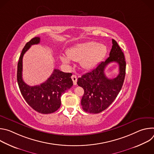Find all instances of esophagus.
<instances>
[{
	"label": "esophagus",
	"mask_w": 154,
	"mask_h": 154,
	"mask_svg": "<svg viewBox=\"0 0 154 154\" xmlns=\"http://www.w3.org/2000/svg\"><path fill=\"white\" fill-rule=\"evenodd\" d=\"M71 78H72V81H73L74 85H77V76H76L75 75H74V74H73V75H72Z\"/></svg>",
	"instance_id": "esophagus-1"
}]
</instances>
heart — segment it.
Wrapping results in <instances>:
<instances>
[{"label": "heart", "instance_id": "heart-1", "mask_svg": "<svg viewBox=\"0 0 154 154\" xmlns=\"http://www.w3.org/2000/svg\"><path fill=\"white\" fill-rule=\"evenodd\" d=\"M107 52L106 47L102 44L89 41L78 44L67 51V55H61L60 59L63 63L71 64L72 60L80 61L85 69H90L99 63Z\"/></svg>", "mask_w": 154, "mask_h": 154}]
</instances>
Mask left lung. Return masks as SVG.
Segmentation results:
<instances>
[{
    "mask_svg": "<svg viewBox=\"0 0 154 154\" xmlns=\"http://www.w3.org/2000/svg\"><path fill=\"white\" fill-rule=\"evenodd\" d=\"M112 43L109 57L91 72L83 74L77 79V85L84 90L81 105L85 112L96 114L105 110L115 100L122 88L126 63L124 53L117 42L113 39ZM112 62H116L119 64L120 72L116 78L109 79L106 77L104 71Z\"/></svg>",
    "mask_w": 154,
    "mask_h": 154,
    "instance_id": "8db88e82",
    "label": "left lung"
}]
</instances>
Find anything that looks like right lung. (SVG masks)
I'll return each mask as SVG.
<instances>
[{"instance_id": "add662e5", "label": "right lung", "mask_w": 154, "mask_h": 154, "mask_svg": "<svg viewBox=\"0 0 154 154\" xmlns=\"http://www.w3.org/2000/svg\"><path fill=\"white\" fill-rule=\"evenodd\" d=\"M40 42L39 37H35L27 42L22 51L17 63V80L20 93L27 103L35 111L42 114L56 112L61 105V96L72 86V74L55 69L50 77L39 85L31 86L23 79V58L31 46Z\"/></svg>"}]
</instances>
